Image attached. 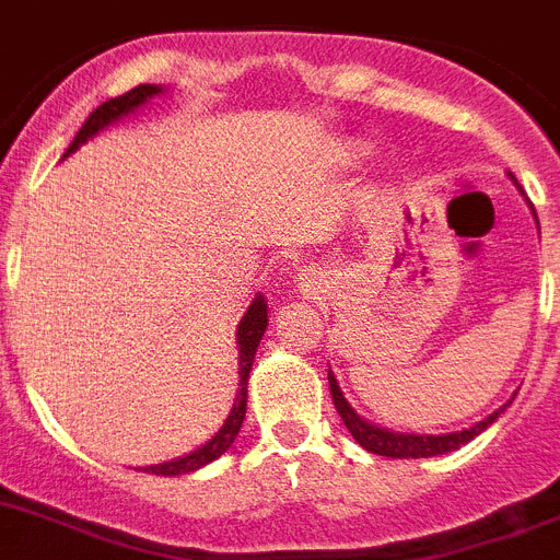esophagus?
I'll list each match as a JSON object with an SVG mask.
<instances>
[{
	"label": "esophagus",
	"instance_id": "34e87169",
	"mask_svg": "<svg viewBox=\"0 0 560 560\" xmlns=\"http://www.w3.org/2000/svg\"><path fill=\"white\" fill-rule=\"evenodd\" d=\"M296 285H300L302 294H307V291L316 289V277L311 275V269H302L300 275H296Z\"/></svg>",
	"mask_w": 560,
	"mask_h": 560
}]
</instances>
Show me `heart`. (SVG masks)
<instances>
[{"instance_id":"b5f03b06","label":"heart","mask_w":560,"mask_h":560,"mask_svg":"<svg viewBox=\"0 0 560 560\" xmlns=\"http://www.w3.org/2000/svg\"><path fill=\"white\" fill-rule=\"evenodd\" d=\"M350 152H352V155H358V152H363V147H361V143H350Z\"/></svg>"}]
</instances>
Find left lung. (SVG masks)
<instances>
[{
    "instance_id": "8db88e82",
    "label": "left lung",
    "mask_w": 560,
    "mask_h": 560,
    "mask_svg": "<svg viewBox=\"0 0 560 560\" xmlns=\"http://www.w3.org/2000/svg\"><path fill=\"white\" fill-rule=\"evenodd\" d=\"M511 179H514V186L522 191V186L516 183L514 174H511ZM530 210H533V205H530ZM533 217H536V210H533ZM536 224H538V219H536ZM327 383H330V394H332V402H336L338 417H341V422L347 424V430L352 433V439H355L363 450H369V453L386 455V458H433V455L453 453V450L469 444L475 435L483 433L489 424H494L497 417H500L502 410L511 405V399H514L511 397L505 405H502V408H497L494 413H489L486 419L475 422L471 428L455 430V433H441V435L397 433V430L381 428V424H374V422H369V419H363L361 413H358V410L347 402V397H343L341 386H338V381H336V374H332L330 369H327Z\"/></svg>"
}]
</instances>
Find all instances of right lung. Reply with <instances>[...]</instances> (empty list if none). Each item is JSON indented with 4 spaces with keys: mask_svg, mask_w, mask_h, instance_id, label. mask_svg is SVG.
Segmentation results:
<instances>
[{
    "mask_svg": "<svg viewBox=\"0 0 560 560\" xmlns=\"http://www.w3.org/2000/svg\"><path fill=\"white\" fill-rule=\"evenodd\" d=\"M166 91H168L166 85L143 82V85H136V89L116 96V100L102 102V105L91 113L89 119H85V125L80 127V132L74 136V141H71V147L66 150L63 158L74 155L82 143L91 141L94 136H100V132L107 130L110 125H119L121 119H127V116H132L136 110H141L147 102H152L155 96H163ZM266 325H269V319H266V300L264 294H255V300L249 302L246 314L241 316L238 327H235V343H238V392H235V402L233 408H230L228 419H224V424L217 430V433L210 435L205 444H199L197 450H191V453L179 455V458H172V460H163V464H155V466H141L147 475H163V478L188 475V471H197L202 469V466L213 464V460L222 458V455L233 447L235 435H238L241 424H244V417H246V383H249V369H253L255 363V352H258L260 338H264L266 332Z\"/></svg>",
    "mask_w": 560,
    "mask_h": 560,
    "instance_id": "obj_1",
    "label": "right lung"
}]
</instances>
